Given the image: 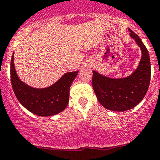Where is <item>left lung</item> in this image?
<instances>
[{
    "label": "left lung",
    "instance_id": "1",
    "mask_svg": "<svg viewBox=\"0 0 160 160\" xmlns=\"http://www.w3.org/2000/svg\"><path fill=\"white\" fill-rule=\"evenodd\" d=\"M130 36L142 51L138 66L124 78H113L92 71V87L99 103L110 110L124 112L134 108L143 99L151 78L148 52L138 35L129 28Z\"/></svg>",
    "mask_w": 160,
    "mask_h": 160
}]
</instances>
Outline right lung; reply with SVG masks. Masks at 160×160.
Listing matches in <instances>:
<instances>
[{
    "label": "right lung",
    "mask_w": 160,
    "mask_h": 160,
    "mask_svg": "<svg viewBox=\"0 0 160 160\" xmlns=\"http://www.w3.org/2000/svg\"><path fill=\"white\" fill-rule=\"evenodd\" d=\"M78 73V71L67 72L50 86L33 88L18 78L14 64V53L12 54L11 81L14 92L20 103L37 116H53L65 110L68 104L71 85Z\"/></svg>",
    "instance_id": "right-lung-1"
}]
</instances>
